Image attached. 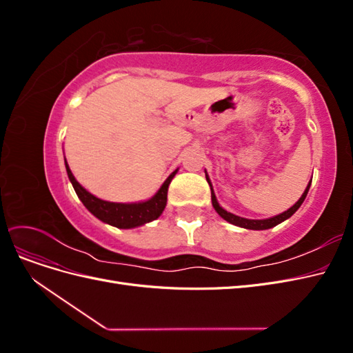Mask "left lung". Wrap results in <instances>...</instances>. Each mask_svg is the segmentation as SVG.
<instances>
[{"label": "left lung", "mask_w": 353, "mask_h": 353, "mask_svg": "<svg viewBox=\"0 0 353 353\" xmlns=\"http://www.w3.org/2000/svg\"><path fill=\"white\" fill-rule=\"evenodd\" d=\"M206 179H208V183H209V185H210V181H209L208 175H206ZM309 187H311V181H309V184H307V187H306V190H305V193L302 194V197L299 199L290 209L283 212V213H280V215H276V216H274V218H270V219H245V218H240V216H237V215H232V213L227 212L225 209H222V208L219 206V203H218V200H216V197H215V193H213L212 185H210V191H212V205H213V208H215V210L219 213L221 218L228 221L230 223H234V225L241 227V228H248V230H268V228H272V227H275V225H279L280 222H283V221L290 218V216L293 215V213H294L299 208H301V205H302L305 197H306V194H307Z\"/></svg>", "instance_id": "left-lung-1"}]
</instances>
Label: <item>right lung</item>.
Returning <instances> with one entry per match:
<instances>
[{"instance_id": "1", "label": "right lung", "mask_w": 353, "mask_h": 353, "mask_svg": "<svg viewBox=\"0 0 353 353\" xmlns=\"http://www.w3.org/2000/svg\"><path fill=\"white\" fill-rule=\"evenodd\" d=\"M66 170H68L70 183L74 191H77L78 197L83 203V206L87 208L94 216H97L100 221L110 223V225L117 228L140 227V225H144L145 222L154 221L162 215V212L166 206V200H168V187L176 174V170L170 174L163 183V185L160 187V190L150 200L141 201V203H112V201H104L88 193V191L85 190L77 179H74L68 163H66Z\"/></svg>"}]
</instances>
